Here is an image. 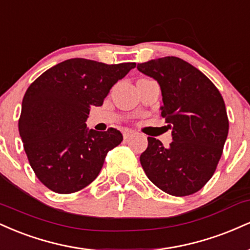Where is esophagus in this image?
Instances as JSON below:
<instances>
[{
  "instance_id": "1",
  "label": "esophagus",
  "mask_w": 250,
  "mask_h": 250,
  "mask_svg": "<svg viewBox=\"0 0 250 250\" xmlns=\"http://www.w3.org/2000/svg\"><path fill=\"white\" fill-rule=\"evenodd\" d=\"M133 135H134V131L133 130H129V129H127V130L123 131V137H125V139H128V137L133 136Z\"/></svg>"
}]
</instances>
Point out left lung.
Wrapping results in <instances>:
<instances>
[{
    "mask_svg": "<svg viewBox=\"0 0 250 250\" xmlns=\"http://www.w3.org/2000/svg\"><path fill=\"white\" fill-rule=\"evenodd\" d=\"M137 69L160 84L161 115L173 137L167 148L148 137V147L140 156L143 170L169 195L196 193L215 173L228 136L225 101L205 74L179 57L140 63Z\"/></svg>",
    "mask_w": 250,
    "mask_h": 250,
    "instance_id": "obj_1",
    "label": "left lung"
}]
</instances>
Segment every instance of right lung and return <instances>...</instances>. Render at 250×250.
<instances>
[{"label":"right lung","mask_w":250,"mask_h":250,"mask_svg":"<svg viewBox=\"0 0 250 250\" xmlns=\"http://www.w3.org/2000/svg\"><path fill=\"white\" fill-rule=\"evenodd\" d=\"M136 63L105 64L70 59L54 65L29 85L22 101L19 131L28 160L45 187L75 193L100 174L105 155L122 142L115 128H87L91 105L100 107L111 87Z\"/></svg>","instance_id":"1"}]
</instances>
